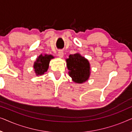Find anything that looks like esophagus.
Masks as SVG:
<instances>
[{
    "mask_svg": "<svg viewBox=\"0 0 132 132\" xmlns=\"http://www.w3.org/2000/svg\"><path fill=\"white\" fill-rule=\"evenodd\" d=\"M58 55L60 58H62V57H63V55H64L63 51V50H59L58 53Z\"/></svg>",
    "mask_w": 132,
    "mask_h": 132,
    "instance_id": "obj_1",
    "label": "esophagus"
}]
</instances>
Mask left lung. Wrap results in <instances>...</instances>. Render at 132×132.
Instances as JSON below:
<instances>
[{
  "mask_svg": "<svg viewBox=\"0 0 132 132\" xmlns=\"http://www.w3.org/2000/svg\"><path fill=\"white\" fill-rule=\"evenodd\" d=\"M69 75L72 81L78 84H82L88 80L90 75V63L79 53L70 54L66 59Z\"/></svg>",
  "mask_w": 132,
  "mask_h": 132,
  "instance_id": "left-lung-1",
  "label": "left lung"
}]
</instances>
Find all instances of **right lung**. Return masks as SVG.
I'll return each instance as SVG.
<instances>
[{
    "label": "right lung",
    "instance_id": "obj_1",
    "mask_svg": "<svg viewBox=\"0 0 132 132\" xmlns=\"http://www.w3.org/2000/svg\"><path fill=\"white\" fill-rule=\"evenodd\" d=\"M52 59H54L53 55L48 54H45L44 55L40 54L37 58L36 62L33 64L35 72L37 76L43 75L47 71L50 62Z\"/></svg>",
    "mask_w": 132,
    "mask_h": 132
}]
</instances>
